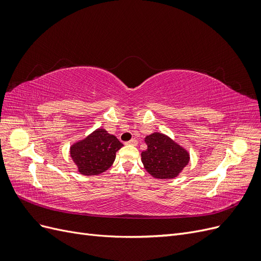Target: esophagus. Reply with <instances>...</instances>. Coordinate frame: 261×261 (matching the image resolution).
Instances as JSON below:
<instances>
[{"instance_id":"1","label":"esophagus","mask_w":261,"mask_h":261,"mask_svg":"<svg viewBox=\"0 0 261 261\" xmlns=\"http://www.w3.org/2000/svg\"><path fill=\"white\" fill-rule=\"evenodd\" d=\"M127 145H132V146H136L137 144H138V141H137V139H135V138H133V139H130L129 141H127V143H126Z\"/></svg>"}]
</instances>
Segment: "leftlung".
<instances>
[{"instance_id": "obj_1", "label": "left lung", "mask_w": 261, "mask_h": 261, "mask_svg": "<svg viewBox=\"0 0 261 261\" xmlns=\"http://www.w3.org/2000/svg\"><path fill=\"white\" fill-rule=\"evenodd\" d=\"M145 141L147 149L141 152V161L153 177L173 178L187 165L189 161L187 151L168 136L153 133L147 136Z\"/></svg>"}]
</instances>
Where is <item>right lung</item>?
I'll use <instances>...</instances> for the list:
<instances>
[{"mask_svg":"<svg viewBox=\"0 0 261 261\" xmlns=\"http://www.w3.org/2000/svg\"><path fill=\"white\" fill-rule=\"evenodd\" d=\"M123 144L106 129L99 128L70 148V156L84 175H98L107 171L115 160Z\"/></svg>","mask_w":261,"mask_h":261,"instance_id":"right-lung-1","label":"right lung"}]
</instances>
